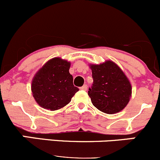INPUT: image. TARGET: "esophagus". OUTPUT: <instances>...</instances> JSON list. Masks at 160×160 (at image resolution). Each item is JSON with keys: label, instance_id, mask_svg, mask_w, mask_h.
I'll return each instance as SVG.
<instances>
[{"label": "esophagus", "instance_id": "34e87169", "mask_svg": "<svg viewBox=\"0 0 160 160\" xmlns=\"http://www.w3.org/2000/svg\"><path fill=\"white\" fill-rule=\"evenodd\" d=\"M87 88H88V86H87V85H84L83 86H82L80 88L81 90H84V91H86Z\"/></svg>", "mask_w": 160, "mask_h": 160}]
</instances>
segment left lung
Instances as JSON below:
<instances>
[{"mask_svg": "<svg viewBox=\"0 0 160 160\" xmlns=\"http://www.w3.org/2000/svg\"><path fill=\"white\" fill-rule=\"evenodd\" d=\"M93 84L88 95L95 108L106 114L119 112L129 103L132 85L129 78L112 61L99 65L90 64Z\"/></svg>", "mask_w": 160, "mask_h": 160, "instance_id": "obj_1", "label": "left lung"}]
</instances>
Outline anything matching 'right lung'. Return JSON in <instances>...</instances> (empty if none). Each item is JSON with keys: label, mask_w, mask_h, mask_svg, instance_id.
<instances>
[{"label": "right lung", "mask_w": 160, "mask_h": 160, "mask_svg": "<svg viewBox=\"0 0 160 160\" xmlns=\"http://www.w3.org/2000/svg\"><path fill=\"white\" fill-rule=\"evenodd\" d=\"M70 66V62L53 58L36 72L31 82V92L41 107L51 111L60 109L78 91L69 73Z\"/></svg>", "instance_id": "add662e5"}]
</instances>
